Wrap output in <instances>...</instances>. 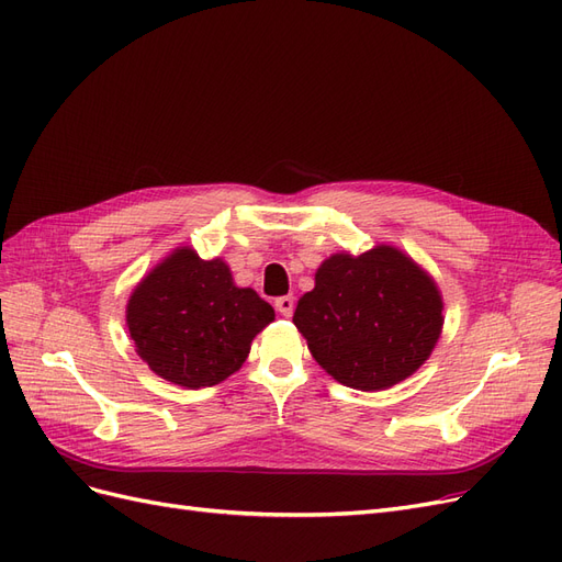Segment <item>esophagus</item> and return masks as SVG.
I'll return each instance as SVG.
<instances>
[{"instance_id":"obj_1","label":"esophagus","mask_w":562,"mask_h":562,"mask_svg":"<svg viewBox=\"0 0 562 562\" xmlns=\"http://www.w3.org/2000/svg\"><path fill=\"white\" fill-rule=\"evenodd\" d=\"M277 312L281 314V316H291L293 314V310H295V300L291 297V295H283V297H277Z\"/></svg>"}]
</instances>
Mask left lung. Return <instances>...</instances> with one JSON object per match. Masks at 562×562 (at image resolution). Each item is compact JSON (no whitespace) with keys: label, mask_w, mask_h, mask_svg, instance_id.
Here are the masks:
<instances>
[{"label":"left lung","mask_w":562,"mask_h":562,"mask_svg":"<svg viewBox=\"0 0 562 562\" xmlns=\"http://www.w3.org/2000/svg\"><path fill=\"white\" fill-rule=\"evenodd\" d=\"M314 281L293 323L339 384L382 391L431 356L443 328V297L403 250L382 244L361 255L335 252Z\"/></svg>","instance_id":"left-lung-1"}]
</instances>
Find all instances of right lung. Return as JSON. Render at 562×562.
Listing matches in <instances>:
<instances>
[{"label":"right lung","instance_id":"right-lung-1","mask_svg":"<svg viewBox=\"0 0 562 562\" xmlns=\"http://www.w3.org/2000/svg\"><path fill=\"white\" fill-rule=\"evenodd\" d=\"M271 321V304L236 285L227 262L201 260L187 246L151 269L126 304L135 351L159 378L184 389L227 380Z\"/></svg>","mask_w":562,"mask_h":562}]
</instances>
